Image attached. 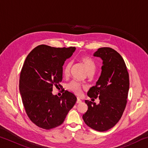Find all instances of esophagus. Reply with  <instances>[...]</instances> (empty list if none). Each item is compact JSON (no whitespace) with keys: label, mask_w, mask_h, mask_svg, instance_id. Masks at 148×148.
<instances>
[{"label":"esophagus","mask_w":148,"mask_h":148,"mask_svg":"<svg viewBox=\"0 0 148 148\" xmlns=\"http://www.w3.org/2000/svg\"><path fill=\"white\" fill-rule=\"evenodd\" d=\"M81 102H82V101H81V100H80L79 98H78V97H77V102H76V103H77V104H79V103H81Z\"/></svg>","instance_id":"1"}]
</instances>
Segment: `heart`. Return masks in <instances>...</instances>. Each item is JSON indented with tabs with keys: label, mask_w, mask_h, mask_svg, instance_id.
I'll use <instances>...</instances> for the list:
<instances>
[{
	"label": "heart",
	"mask_w": 148,
	"mask_h": 148,
	"mask_svg": "<svg viewBox=\"0 0 148 148\" xmlns=\"http://www.w3.org/2000/svg\"><path fill=\"white\" fill-rule=\"evenodd\" d=\"M79 61L84 65L85 69H86L89 74H92L94 73L95 70H96L97 66L93 60L89 57H82L79 58ZM71 62H67V63L65 64L63 70V74L65 76H69L70 71H71ZM84 87L83 86H82L81 84L76 81L71 82V83L68 85V86H67V88H68L70 91L74 92V93H76L77 95L81 94L82 89V88H84Z\"/></svg>",
	"instance_id": "heart-1"
}]
</instances>
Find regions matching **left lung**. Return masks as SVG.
I'll return each instance as SVG.
<instances>
[{
    "instance_id": "8db88e82",
    "label": "left lung",
    "mask_w": 148,
    "mask_h": 148,
    "mask_svg": "<svg viewBox=\"0 0 148 148\" xmlns=\"http://www.w3.org/2000/svg\"><path fill=\"white\" fill-rule=\"evenodd\" d=\"M102 60V71L96 86L87 92L92 99L86 100L88 110L83 115L86 124L98 131H106L116 125L123 113L129 89V77L126 64L120 54L110 47H101L93 54Z\"/></svg>"
}]
</instances>
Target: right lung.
Masks as SVG:
<instances>
[{
	"mask_svg": "<svg viewBox=\"0 0 148 148\" xmlns=\"http://www.w3.org/2000/svg\"><path fill=\"white\" fill-rule=\"evenodd\" d=\"M76 50L75 47L57 48L40 45L27 56L19 78V92L26 113L32 123L44 129L61 125L76 102L68 91L61 97L52 93L59 86L62 66Z\"/></svg>",
	"mask_w": 148,
	"mask_h": 148,
	"instance_id": "right-lung-1",
	"label": "right lung"
}]
</instances>
